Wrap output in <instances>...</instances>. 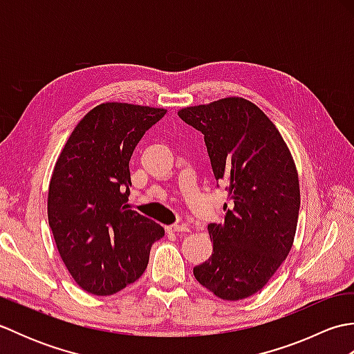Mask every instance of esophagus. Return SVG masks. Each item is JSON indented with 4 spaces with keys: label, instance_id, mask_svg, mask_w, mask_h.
Returning <instances> with one entry per match:
<instances>
[{
    "label": "esophagus",
    "instance_id": "34e87169",
    "mask_svg": "<svg viewBox=\"0 0 354 354\" xmlns=\"http://www.w3.org/2000/svg\"><path fill=\"white\" fill-rule=\"evenodd\" d=\"M165 230H167L169 232H189L190 231V228L184 223H173V225H169V227H165Z\"/></svg>",
    "mask_w": 354,
    "mask_h": 354
}]
</instances>
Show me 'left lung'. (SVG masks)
Listing matches in <instances>:
<instances>
[{"label": "left lung", "mask_w": 354, "mask_h": 354, "mask_svg": "<svg viewBox=\"0 0 354 354\" xmlns=\"http://www.w3.org/2000/svg\"><path fill=\"white\" fill-rule=\"evenodd\" d=\"M178 115L204 133L217 187L222 184L230 199L225 221L208 223L212 257L193 274L222 299L251 297L280 268L295 237V162L275 124L245 99L228 97Z\"/></svg>", "instance_id": "obj_1"}]
</instances>
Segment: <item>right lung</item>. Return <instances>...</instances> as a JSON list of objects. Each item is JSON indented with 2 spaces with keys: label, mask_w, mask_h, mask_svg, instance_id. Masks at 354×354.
Segmentation results:
<instances>
[{
  "label": "right lung",
  "mask_w": 354,
  "mask_h": 354,
  "mask_svg": "<svg viewBox=\"0 0 354 354\" xmlns=\"http://www.w3.org/2000/svg\"><path fill=\"white\" fill-rule=\"evenodd\" d=\"M165 109L103 103L74 127L48 189V223L74 281L112 295L137 281L164 228L129 209V161Z\"/></svg>",
  "instance_id": "add662e5"
}]
</instances>
